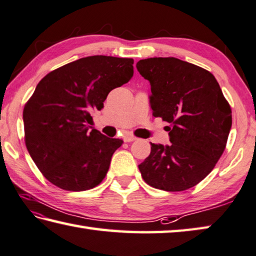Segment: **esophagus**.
Returning <instances> with one entry per match:
<instances>
[{
  "label": "esophagus",
  "mask_w": 256,
  "mask_h": 256,
  "mask_svg": "<svg viewBox=\"0 0 256 256\" xmlns=\"http://www.w3.org/2000/svg\"><path fill=\"white\" fill-rule=\"evenodd\" d=\"M136 140H138V138L134 136H128L124 138V141L125 142H133V141H136Z\"/></svg>",
  "instance_id": "34e87169"
}]
</instances>
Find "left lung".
Wrapping results in <instances>:
<instances>
[{"label": "left lung", "instance_id": "8db88e82", "mask_svg": "<svg viewBox=\"0 0 256 256\" xmlns=\"http://www.w3.org/2000/svg\"><path fill=\"white\" fill-rule=\"evenodd\" d=\"M150 82L154 118L169 126L170 146L151 143L138 169L151 187L184 192L210 174L224 152L232 110L212 72L178 58H148L136 64Z\"/></svg>", "mask_w": 256, "mask_h": 256}]
</instances>
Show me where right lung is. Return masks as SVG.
Instances as JSON below:
<instances>
[{
  "instance_id": "add662e5",
  "label": "right lung",
  "mask_w": 256,
  "mask_h": 256,
  "mask_svg": "<svg viewBox=\"0 0 256 256\" xmlns=\"http://www.w3.org/2000/svg\"><path fill=\"white\" fill-rule=\"evenodd\" d=\"M132 58L90 56L54 69L39 82L23 110L24 141L51 184L69 192L98 186L122 146L92 128V110L133 76Z\"/></svg>"
}]
</instances>
